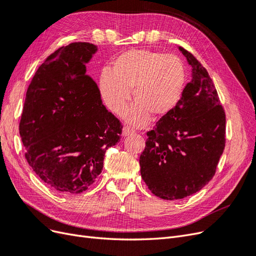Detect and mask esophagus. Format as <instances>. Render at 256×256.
<instances>
[{"mask_svg":"<svg viewBox=\"0 0 256 256\" xmlns=\"http://www.w3.org/2000/svg\"><path fill=\"white\" fill-rule=\"evenodd\" d=\"M134 132H136V131L132 128H130V127H125V128L122 129V136H128L132 134Z\"/></svg>","mask_w":256,"mask_h":256,"instance_id":"esophagus-1","label":"esophagus"}]
</instances>
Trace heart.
I'll return each mask as SVG.
<instances>
[{"label":"heart","mask_w":256,"mask_h":256,"mask_svg":"<svg viewBox=\"0 0 256 256\" xmlns=\"http://www.w3.org/2000/svg\"><path fill=\"white\" fill-rule=\"evenodd\" d=\"M187 82L184 62L176 56L148 49H132L116 58L111 69L100 74L99 90L109 109L120 114L130 97L134 102L125 112L128 122L143 127L150 115H166L180 104Z\"/></svg>","instance_id":"b5f03b06"}]
</instances>
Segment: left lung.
I'll use <instances>...</instances> for the list:
<instances>
[{
    "label": "left lung",
    "mask_w": 256,
    "mask_h": 256,
    "mask_svg": "<svg viewBox=\"0 0 256 256\" xmlns=\"http://www.w3.org/2000/svg\"><path fill=\"white\" fill-rule=\"evenodd\" d=\"M191 81L175 109L147 132L141 176L154 196L180 200L210 182L226 146V113L206 69L190 52Z\"/></svg>",
    "instance_id": "1"
}]
</instances>
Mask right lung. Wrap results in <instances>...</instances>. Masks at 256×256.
I'll list each match as a JSON object with an SVG mask.
<instances>
[{
  "instance_id": "add662e5",
  "label": "right lung",
  "mask_w": 256,
  "mask_h": 256,
  "mask_svg": "<svg viewBox=\"0 0 256 256\" xmlns=\"http://www.w3.org/2000/svg\"><path fill=\"white\" fill-rule=\"evenodd\" d=\"M97 50L72 42L49 56L28 85L19 125L30 166L66 194L88 190L102 171L106 150L120 140L122 126L86 76Z\"/></svg>"
}]
</instances>
